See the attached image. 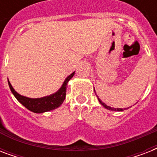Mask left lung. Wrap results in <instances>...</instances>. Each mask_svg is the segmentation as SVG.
<instances>
[{
  "instance_id": "left-lung-1",
  "label": "left lung",
  "mask_w": 157,
  "mask_h": 157,
  "mask_svg": "<svg viewBox=\"0 0 157 157\" xmlns=\"http://www.w3.org/2000/svg\"><path fill=\"white\" fill-rule=\"evenodd\" d=\"M94 92H95V90H94ZM95 94H96V93H95ZM97 97H98V96H97ZM98 101H99V103H101V105H103V107H105V108H107V110H111V111H116V112H122V111H124V110H125V109H127V108H124V109H123V108H114V107H109V106H107V104H106V103H103V102H102V100H101L100 98H98ZM128 108H129V107H128Z\"/></svg>"
}]
</instances>
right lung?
Returning <instances> with one entry per match:
<instances>
[{
    "label": "right lung",
    "mask_w": 157,
    "mask_h": 157,
    "mask_svg": "<svg viewBox=\"0 0 157 157\" xmlns=\"http://www.w3.org/2000/svg\"><path fill=\"white\" fill-rule=\"evenodd\" d=\"M74 74H75V71L72 72L71 75H69L65 79V81H63V85H62L59 90L56 91L55 93L52 94L45 96V97H42V98H32L26 97V96L21 95V94H19L14 90V89L13 88V86H11L10 82L9 81V80L8 84L11 92L13 94V96L15 97L16 99L21 104L23 105L27 109H28L31 112H35V113H44V112H50V111L56 109L59 106H61L62 103H63L65 97H66L67 83L72 78Z\"/></svg>",
    "instance_id": "obj_1"
}]
</instances>
